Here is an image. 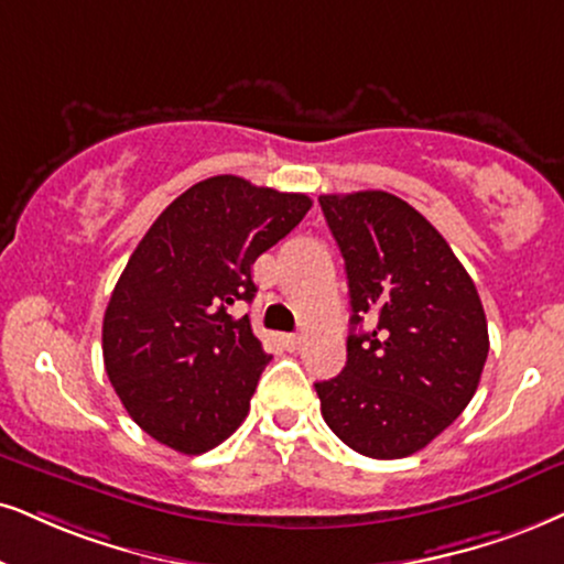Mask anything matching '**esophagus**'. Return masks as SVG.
I'll list each match as a JSON object with an SVG mask.
<instances>
[{
  "label": "esophagus",
  "instance_id": "obj_1",
  "mask_svg": "<svg viewBox=\"0 0 564 564\" xmlns=\"http://www.w3.org/2000/svg\"><path fill=\"white\" fill-rule=\"evenodd\" d=\"M281 340H283V346H286V351H299V348H302V344H304L302 335H296V333L283 335Z\"/></svg>",
  "mask_w": 564,
  "mask_h": 564
}]
</instances>
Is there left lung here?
I'll use <instances>...</instances> for the list:
<instances>
[{"mask_svg": "<svg viewBox=\"0 0 564 564\" xmlns=\"http://www.w3.org/2000/svg\"><path fill=\"white\" fill-rule=\"evenodd\" d=\"M346 262L351 335L344 372L315 382L325 424L367 458H405L445 432L479 388L484 306L451 245L382 189L319 195ZM369 316V334L355 325Z\"/></svg>", "mask_w": 564, "mask_h": 564, "instance_id": "8db88e82", "label": "left lung"}]
</instances>
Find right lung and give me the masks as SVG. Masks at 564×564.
<instances>
[{
    "mask_svg": "<svg viewBox=\"0 0 564 564\" xmlns=\"http://www.w3.org/2000/svg\"><path fill=\"white\" fill-rule=\"evenodd\" d=\"M312 208L299 192L220 174L155 218L113 286L104 365L142 432L184 455L208 453L247 419L270 361L249 315L252 265Z\"/></svg>",
    "mask_w": 564,
    "mask_h": 564,
    "instance_id": "obj_1",
    "label": "right lung"
}]
</instances>
